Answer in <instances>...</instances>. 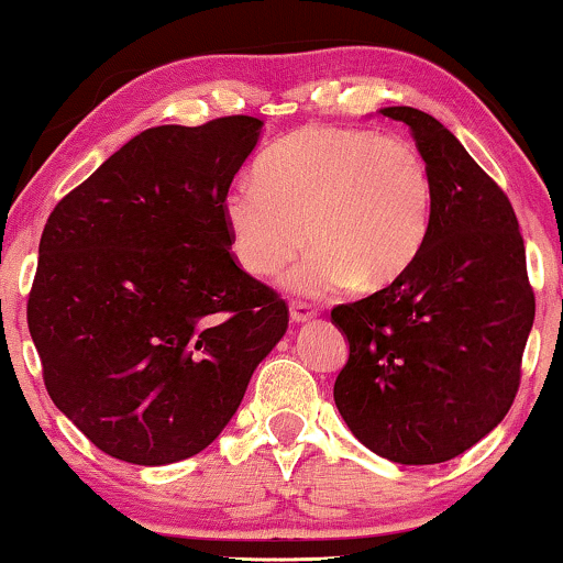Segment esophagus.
<instances>
[{"label": "esophagus", "mask_w": 563, "mask_h": 563, "mask_svg": "<svg viewBox=\"0 0 563 563\" xmlns=\"http://www.w3.org/2000/svg\"><path fill=\"white\" fill-rule=\"evenodd\" d=\"M317 317V309L307 301H290V320L294 322H309Z\"/></svg>", "instance_id": "34e87169"}]
</instances>
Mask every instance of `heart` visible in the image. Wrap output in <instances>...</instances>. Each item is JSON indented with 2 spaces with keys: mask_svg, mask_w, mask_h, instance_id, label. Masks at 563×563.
I'll return each instance as SVG.
<instances>
[{
  "mask_svg": "<svg viewBox=\"0 0 563 563\" xmlns=\"http://www.w3.org/2000/svg\"><path fill=\"white\" fill-rule=\"evenodd\" d=\"M432 212L422 152L401 135L367 128L307 125L256 165V183L225 194L230 254L243 273L273 277L307 246L286 288L324 296L354 283L393 286L417 260Z\"/></svg>",
  "mask_w": 563,
  "mask_h": 563,
  "instance_id": "b5f03b06",
  "label": "heart"
}]
</instances>
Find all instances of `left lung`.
Here are the masks:
<instances>
[{"mask_svg":"<svg viewBox=\"0 0 563 563\" xmlns=\"http://www.w3.org/2000/svg\"><path fill=\"white\" fill-rule=\"evenodd\" d=\"M380 114L409 125L428 162L430 228L393 286L330 311L349 341L333 398L377 456L440 464L511 409L534 294L511 201L456 135L415 107Z\"/></svg>","mask_w":563,"mask_h":563,"instance_id":"8db88e82","label":"left lung"}]
</instances>
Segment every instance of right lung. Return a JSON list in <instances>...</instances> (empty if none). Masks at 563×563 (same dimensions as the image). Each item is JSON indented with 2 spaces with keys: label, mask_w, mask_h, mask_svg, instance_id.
I'll return each mask as SVG.
<instances>
[{
  "label": "right lung",
  "mask_w": 563,
  "mask_h": 563,
  "mask_svg": "<svg viewBox=\"0 0 563 563\" xmlns=\"http://www.w3.org/2000/svg\"><path fill=\"white\" fill-rule=\"evenodd\" d=\"M262 125L148 128L46 220L29 296L44 385L120 462L205 451L286 335V301L235 264L222 217Z\"/></svg>",
  "instance_id": "right-lung-1"
}]
</instances>
